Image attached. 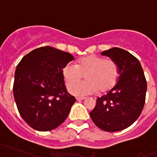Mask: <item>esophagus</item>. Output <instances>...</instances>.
<instances>
[{"label":"esophagus","instance_id":"obj_1","mask_svg":"<svg viewBox=\"0 0 157 157\" xmlns=\"http://www.w3.org/2000/svg\"><path fill=\"white\" fill-rule=\"evenodd\" d=\"M86 99V97H80V96H78V97L76 98V99H77V101H81V100H83V99Z\"/></svg>","mask_w":157,"mask_h":157}]
</instances>
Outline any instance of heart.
Segmentation results:
<instances>
[{"instance_id":"obj_1","label":"heart","mask_w":157,"mask_h":157,"mask_svg":"<svg viewBox=\"0 0 157 157\" xmlns=\"http://www.w3.org/2000/svg\"><path fill=\"white\" fill-rule=\"evenodd\" d=\"M87 81L78 83L84 75ZM62 75L71 94L77 96L90 93H105L116 85L120 77L118 63L112 58L88 55L80 58L77 64L68 63L62 68ZM77 82V84H75Z\"/></svg>"}]
</instances>
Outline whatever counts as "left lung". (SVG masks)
I'll use <instances>...</instances> for the list:
<instances>
[{"label": "left lung", "mask_w": 157, "mask_h": 157, "mask_svg": "<svg viewBox=\"0 0 157 157\" xmlns=\"http://www.w3.org/2000/svg\"><path fill=\"white\" fill-rule=\"evenodd\" d=\"M118 63L120 77L115 86L96 99L90 113L94 124L108 132H115L131 126L141 114L146 99L147 80L140 63L134 55L119 48L104 51Z\"/></svg>", "instance_id": "8db88e82"}]
</instances>
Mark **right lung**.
I'll list each match as a JSON object with an SVG mask.
<instances>
[{"label": "right lung", "mask_w": 157, "mask_h": 157, "mask_svg": "<svg viewBox=\"0 0 157 157\" xmlns=\"http://www.w3.org/2000/svg\"><path fill=\"white\" fill-rule=\"evenodd\" d=\"M74 57L44 46L25 55L17 66L13 86L19 113L33 129L53 130L62 124L75 102L64 85L62 68Z\"/></svg>", "instance_id": "add662e5"}]
</instances>
